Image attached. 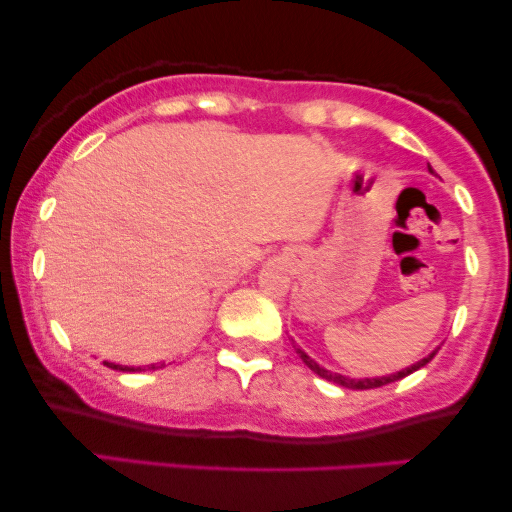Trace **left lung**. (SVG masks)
<instances>
[{
  "mask_svg": "<svg viewBox=\"0 0 512 512\" xmlns=\"http://www.w3.org/2000/svg\"><path fill=\"white\" fill-rule=\"evenodd\" d=\"M296 347V345H293ZM296 352H298V356L300 359H303V363L310 370H314V373H317L319 377H324V380H331V382H335V384H340V387H347V389H375V387H384V384H389V382H396V380H403L405 375H410V373H415V370H419L422 366H426V363H429L433 356H436V352L433 354H429L426 356V359H422V361H417L415 366H410V368H405V370H401V373H396V375H389V377H373V380H349V377H342V375H335V373H331V370H326V368H321L319 363H314L310 356H307L303 349H298L296 347Z\"/></svg>",
  "mask_w": 512,
  "mask_h": 512,
  "instance_id": "1",
  "label": "left lung"
}]
</instances>
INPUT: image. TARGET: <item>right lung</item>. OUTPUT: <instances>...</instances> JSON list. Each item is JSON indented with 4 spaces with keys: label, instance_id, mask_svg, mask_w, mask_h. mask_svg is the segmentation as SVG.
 Listing matches in <instances>:
<instances>
[{
    "label": "right lung",
    "instance_id": "obj_1",
    "mask_svg": "<svg viewBox=\"0 0 512 512\" xmlns=\"http://www.w3.org/2000/svg\"><path fill=\"white\" fill-rule=\"evenodd\" d=\"M104 363H107V361H104ZM107 366L116 368V370H130V373H135V370H142V368H130V366H116V363H107ZM160 366H163V363H160ZM160 366H151V370H156Z\"/></svg>",
    "mask_w": 512,
    "mask_h": 512
}]
</instances>
